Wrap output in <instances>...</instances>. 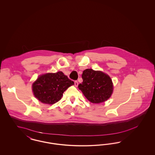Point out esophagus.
<instances>
[{"mask_svg":"<svg viewBox=\"0 0 155 155\" xmlns=\"http://www.w3.org/2000/svg\"><path fill=\"white\" fill-rule=\"evenodd\" d=\"M74 85H75V87H77V86H78V81H75V82H74Z\"/></svg>","mask_w":155,"mask_h":155,"instance_id":"esophagus-1","label":"esophagus"}]
</instances>
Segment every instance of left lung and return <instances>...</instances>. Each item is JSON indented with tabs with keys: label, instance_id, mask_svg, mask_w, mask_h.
Returning <instances> with one entry per match:
<instances>
[{
	"label": "left lung",
	"instance_id": "left-lung-1",
	"mask_svg": "<svg viewBox=\"0 0 155 155\" xmlns=\"http://www.w3.org/2000/svg\"><path fill=\"white\" fill-rule=\"evenodd\" d=\"M82 82L78 88L91 102L99 103L107 100L113 92L110 77L101 71L86 69L82 74Z\"/></svg>",
	"mask_w": 155,
	"mask_h": 155
}]
</instances>
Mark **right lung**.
<instances>
[{"instance_id": "add662e5", "label": "right lung", "mask_w": 155, "mask_h": 155, "mask_svg": "<svg viewBox=\"0 0 155 155\" xmlns=\"http://www.w3.org/2000/svg\"><path fill=\"white\" fill-rule=\"evenodd\" d=\"M74 84V81L59 71L41 75L33 84L32 91L39 101L52 104L59 101L64 92Z\"/></svg>"}]
</instances>
